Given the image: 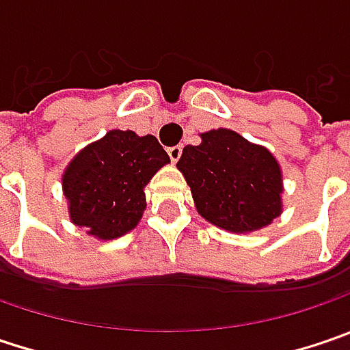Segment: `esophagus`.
I'll return each mask as SVG.
<instances>
[{
  "label": "esophagus",
  "instance_id": "34e87169",
  "mask_svg": "<svg viewBox=\"0 0 350 350\" xmlns=\"http://www.w3.org/2000/svg\"><path fill=\"white\" fill-rule=\"evenodd\" d=\"M167 153H169L171 161L177 163V161H179V157H181V153H183V147H181V145H175V147H171V149H169Z\"/></svg>",
  "mask_w": 350,
  "mask_h": 350
}]
</instances>
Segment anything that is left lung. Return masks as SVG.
<instances>
[{"label":"left lung","instance_id":"left-lung-1","mask_svg":"<svg viewBox=\"0 0 350 350\" xmlns=\"http://www.w3.org/2000/svg\"><path fill=\"white\" fill-rule=\"evenodd\" d=\"M203 219L231 233L271 225L283 211V173L269 149L231 129L201 133L177 161Z\"/></svg>","mask_w":350,"mask_h":350}]
</instances>
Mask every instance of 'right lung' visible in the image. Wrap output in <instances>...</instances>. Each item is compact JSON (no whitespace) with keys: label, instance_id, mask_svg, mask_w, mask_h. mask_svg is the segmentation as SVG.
<instances>
[{"label":"right lung","instance_id":"obj_1","mask_svg":"<svg viewBox=\"0 0 350 350\" xmlns=\"http://www.w3.org/2000/svg\"><path fill=\"white\" fill-rule=\"evenodd\" d=\"M169 163L153 135L113 129L89 143L63 171V195L73 225L111 241L135 229L145 211V185Z\"/></svg>","mask_w":350,"mask_h":350}]
</instances>
